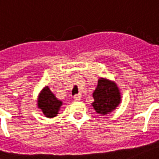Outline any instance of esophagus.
I'll use <instances>...</instances> for the list:
<instances>
[{
  "instance_id": "1",
  "label": "esophagus",
  "mask_w": 159,
  "mask_h": 159,
  "mask_svg": "<svg viewBox=\"0 0 159 159\" xmlns=\"http://www.w3.org/2000/svg\"><path fill=\"white\" fill-rule=\"evenodd\" d=\"M73 99H74V100H81V95H75L74 96H73Z\"/></svg>"
}]
</instances>
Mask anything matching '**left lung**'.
Masks as SVG:
<instances>
[{"instance_id":"left-lung-1","label":"left lung","mask_w":159,"mask_h":159,"mask_svg":"<svg viewBox=\"0 0 159 159\" xmlns=\"http://www.w3.org/2000/svg\"><path fill=\"white\" fill-rule=\"evenodd\" d=\"M92 105L96 113L105 115L115 109L121 101L119 90L113 82L100 78L95 91L93 92Z\"/></svg>"}]
</instances>
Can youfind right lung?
I'll list each match as a JSON object with an SVG mask.
<instances>
[{"label":"right lung","mask_w":159,"mask_h":159,"mask_svg":"<svg viewBox=\"0 0 159 159\" xmlns=\"http://www.w3.org/2000/svg\"><path fill=\"white\" fill-rule=\"evenodd\" d=\"M37 102L38 108L42 109L44 115L47 117H55L62 105V102L57 100L48 86H46L42 90Z\"/></svg>","instance_id":"1"}]
</instances>
